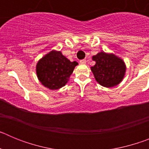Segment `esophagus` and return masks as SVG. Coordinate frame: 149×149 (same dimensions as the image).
I'll return each instance as SVG.
<instances>
[{"label": "esophagus", "instance_id": "1", "mask_svg": "<svg viewBox=\"0 0 149 149\" xmlns=\"http://www.w3.org/2000/svg\"><path fill=\"white\" fill-rule=\"evenodd\" d=\"M80 63H81V64H86V60H85V59H84V60H81V61H80Z\"/></svg>", "mask_w": 149, "mask_h": 149}]
</instances>
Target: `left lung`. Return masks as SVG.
<instances>
[{"label": "left lung", "mask_w": 149, "mask_h": 149, "mask_svg": "<svg viewBox=\"0 0 149 149\" xmlns=\"http://www.w3.org/2000/svg\"><path fill=\"white\" fill-rule=\"evenodd\" d=\"M92 58L95 64L91 67V71L100 85L110 88L122 82L126 72L125 63L122 59L114 54L104 51H101Z\"/></svg>", "instance_id": "obj_1"}]
</instances>
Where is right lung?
<instances>
[{
  "label": "right lung",
  "instance_id": "right-lung-1",
  "mask_svg": "<svg viewBox=\"0 0 149 149\" xmlns=\"http://www.w3.org/2000/svg\"><path fill=\"white\" fill-rule=\"evenodd\" d=\"M77 65V62H71L61 51L52 50L38 61L36 74L43 86L56 90L67 84Z\"/></svg>",
  "mask_w": 149,
  "mask_h": 149
}]
</instances>
